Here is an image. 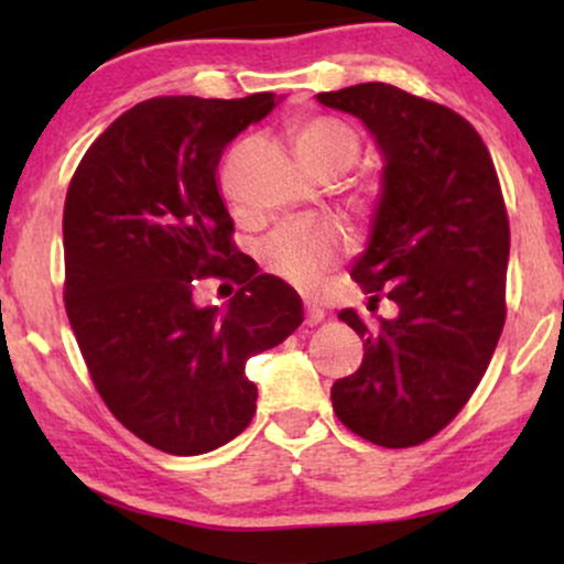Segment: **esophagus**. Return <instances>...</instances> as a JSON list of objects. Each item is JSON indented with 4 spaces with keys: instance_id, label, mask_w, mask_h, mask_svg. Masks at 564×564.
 <instances>
[{
    "instance_id": "1",
    "label": "esophagus",
    "mask_w": 564,
    "mask_h": 564,
    "mask_svg": "<svg viewBox=\"0 0 564 564\" xmlns=\"http://www.w3.org/2000/svg\"><path fill=\"white\" fill-rule=\"evenodd\" d=\"M323 318H326V313H323L318 304L313 302L304 304V321H307V326H318V323H323Z\"/></svg>"
}]
</instances>
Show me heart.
Returning a JSON list of instances; mask_svg holds the SVG:
<instances>
[{
	"mask_svg": "<svg viewBox=\"0 0 564 564\" xmlns=\"http://www.w3.org/2000/svg\"><path fill=\"white\" fill-rule=\"evenodd\" d=\"M296 156L315 177L334 180L360 156V138L345 121L332 116H310L291 124ZM341 254V236L328 223H300L275 230L262 243L260 260L268 273L310 291L323 281Z\"/></svg>",
	"mask_w": 564,
	"mask_h": 564,
	"instance_id": "obj_1",
	"label": "heart"
}]
</instances>
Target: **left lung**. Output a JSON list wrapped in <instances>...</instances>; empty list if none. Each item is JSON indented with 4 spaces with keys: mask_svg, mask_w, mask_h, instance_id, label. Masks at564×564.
Returning a JSON list of instances; mask_svg holds the SVG:
<instances>
[{
    "mask_svg": "<svg viewBox=\"0 0 564 564\" xmlns=\"http://www.w3.org/2000/svg\"><path fill=\"white\" fill-rule=\"evenodd\" d=\"M318 102L366 124L381 159V193L352 278L394 318L364 339V364L336 379L339 422L368 443L411 448L437 435L480 384L507 318L509 219L494 159L451 108L381 82L321 93Z\"/></svg>",
    "mask_w": 564,
    "mask_h": 564,
    "instance_id": "1",
    "label": "left lung"
}]
</instances>
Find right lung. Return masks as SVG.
<instances>
[{
    "label": "right lung",
    "instance_id": "right-lung-1",
    "mask_svg": "<svg viewBox=\"0 0 564 564\" xmlns=\"http://www.w3.org/2000/svg\"><path fill=\"white\" fill-rule=\"evenodd\" d=\"M275 106L273 93L153 97L89 145L68 185L66 313L84 364L113 416L172 456L241 435L257 411L246 360L304 321L300 294L232 246L217 183L228 142ZM209 274L239 283L225 311L195 304Z\"/></svg>",
    "mask_w": 564,
    "mask_h": 564
}]
</instances>
